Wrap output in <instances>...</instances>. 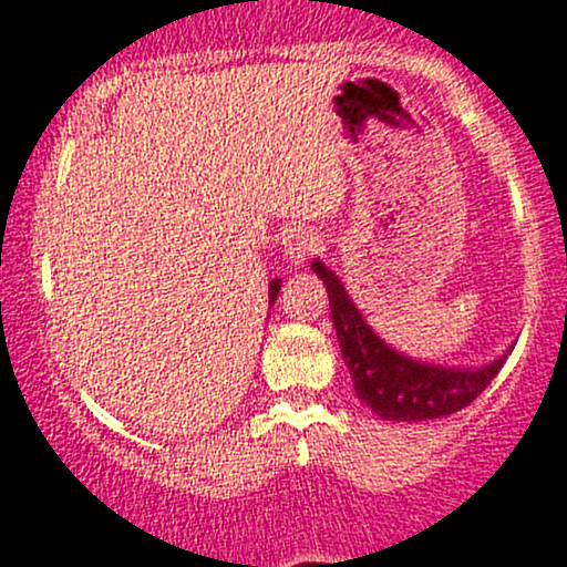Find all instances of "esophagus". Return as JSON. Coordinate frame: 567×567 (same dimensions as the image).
<instances>
[{"instance_id": "obj_1", "label": "esophagus", "mask_w": 567, "mask_h": 567, "mask_svg": "<svg viewBox=\"0 0 567 567\" xmlns=\"http://www.w3.org/2000/svg\"><path fill=\"white\" fill-rule=\"evenodd\" d=\"M323 247V239L312 228H291L284 236V251L291 262H305L307 257L316 255Z\"/></svg>"}]
</instances>
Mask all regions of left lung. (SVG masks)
<instances>
[{"mask_svg": "<svg viewBox=\"0 0 567 567\" xmlns=\"http://www.w3.org/2000/svg\"><path fill=\"white\" fill-rule=\"evenodd\" d=\"M312 270L326 284L331 320L354 394L383 421L417 423L452 415L476 400L505 365L507 354L481 368H444L412 360L375 337L337 272L320 260H312Z\"/></svg>", "mask_w": 567, "mask_h": 567, "instance_id": "8db88e82", "label": "left lung"}]
</instances>
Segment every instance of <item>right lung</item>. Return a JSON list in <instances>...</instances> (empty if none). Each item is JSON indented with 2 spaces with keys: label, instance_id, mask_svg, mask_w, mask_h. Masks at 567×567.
<instances>
[{
  "label": "right lung",
  "instance_id": "obj_1",
  "mask_svg": "<svg viewBox=\"0 0 567 567\" xmlns=\"http://www.w3.org/2000/svg\"><path fill=\"white\" fill-rule=\"evenodd\" d=\"M278 291H281V281H278V278H276V281H272V284L268 286V299H270V302H276Z\"/></svg>",
  "mask_w": 567,
  "mask_h": 567
}]
</instances>
